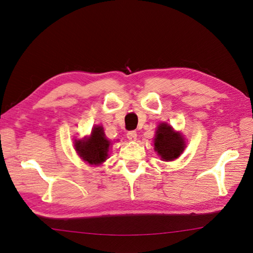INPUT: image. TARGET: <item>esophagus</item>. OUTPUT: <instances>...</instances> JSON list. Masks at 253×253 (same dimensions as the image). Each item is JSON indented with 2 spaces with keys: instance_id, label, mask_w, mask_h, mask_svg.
Wrapping results in <instances>:
<instances>
[{
  "instance_id": "34e87169",
  "label": "esophagus",
  "mask_w": 253,
  "mask_h": 253,
  "mask_svg": "<svg viewBox=\"0 0 253 253\" xmlns=\"http://www.w3.org/2000/svg\"><path fill=\"white\" fill-rule=\"evenodd\" d=\"M126 137H127V139L129 141H136V139H137V133L135 131H129V132H127Z\"/></svg>"
}]
</instances>
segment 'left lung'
Segmentation results:
<instances>
[{
    "instance_id": "left-lung-1",
    "label": "left lung",
    "mask_w": 253,
    "mask_h": 253,
    "mask_svg": "<svg viewBox=\"0 0 253 253\" xmlns=\"http://www.w3.org/2000/svg\"><path fill=\"white\" fill-rule=\"evenodd\" d=\"M185 140L179 132H175L168 124L159 125L154 138V150L165 162L174 160L185 150Z\"/></svg>"
}]
</instances>
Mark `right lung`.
<instances>
[{"instance_id":"add662e5","label":"right lung","mask_w":253,"mask_h":253,"mask_svg":"<svg viewBox=\"0 0 253 253\" xmlns=\"http://www.w3.org/2000/svg\"><path fill=\"white\" fill-rule=\"evenodd\" d=\"M111 142L105 137L103 127L96 126L88 137L82 140H75V148L78 155L89 165H101L109 156Z\"/></svg>"}]
</instances>
